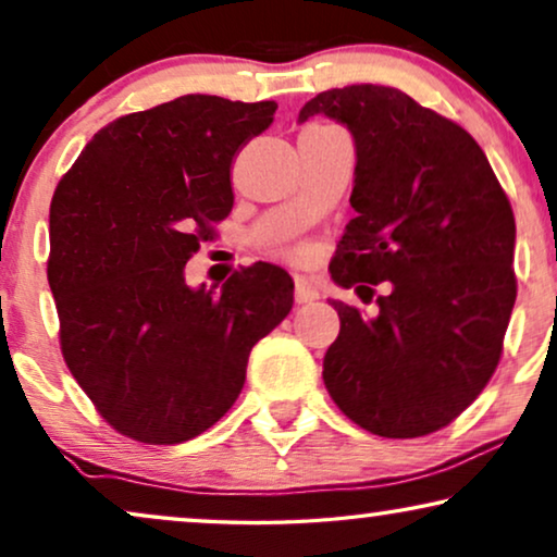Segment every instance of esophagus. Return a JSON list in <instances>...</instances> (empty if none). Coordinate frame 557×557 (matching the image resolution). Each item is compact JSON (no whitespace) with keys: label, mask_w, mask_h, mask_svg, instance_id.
I'll return each instance as SVG.
<instances>
[{"label":"esophagus","mask_w":557,"mask_h":557,"mask_svg":"<svg viewBox=\"0 0 557 557\" xmlns=\"http://www.w3.org/2000/svg\"><path fill=\"white\" fill-rule=\"evenodd\" d=\"M319 296V292L314 286L309 284V281H304V278H296V284H294V299L299 301V304H307V301H314Z\"/></svg>","instance_id":"1"}]
</instances>
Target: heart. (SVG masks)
Returning a JSON list of instances; mask_svg holds the SVG:
<instances>
[{"instance_id": "b5f03b06", "label": "heart", "mask_w": 557, "mask_h": 557, "mask_svg": "<svg viewBox=\"0 0 557 557\" xmlns=\"http://www.w3.org/2000/svg\"><path fill=\"white\" fill-rule=\"evenodd\" d=\"M286 256H292V258H301V256H304V248H288V250H286Z\"/></svg>"}]
</instances>
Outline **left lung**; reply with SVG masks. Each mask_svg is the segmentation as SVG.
I'll list each match as a JSON object with an SVG mask.
<instances>
[{
	"instance_id": "1",
	"label": "left lung",
	"mask_w": 557,
	"mask_h": 557,
	"mask_svg": "<svg viewBox=\"0 0 557 557\" xmlns=\"http://www.w3.org/2000/svg\"><path fill=\"white\" fill-rule=\"evenodd\" d=\"M317 113L342 121L357 147V218L332 278L370 296L368 283L391 281L375 319L332 301L339 337L324 385L360 429L425 436L459 418L499 364L517 299L512 205L474 136L398 88L322 90L299 121Z\"/></svg>"
}]
</instances>
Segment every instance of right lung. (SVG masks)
Segmentation results:
<instances>
[{
	"label": "right lung",
	"mask_w": 557,
	"mask_h": 557,
	"mask_svg": "<svg viewBox=\"0 0 557 557\" xmlns=\"http://www.w3.org/2000/svg\"><path fill=\"white\" fill-rule=\"evenodd\" d=\"M276 109L195 94L126 113L58 182L48 281L60 349L121 436L170 446L208 431L240 395L250 349L292 311L278 265L235 271L220 292L182 273L233 210L235 154Z\"/></svg>",
	"instance_id": "add662e5"
}]
</instances>
